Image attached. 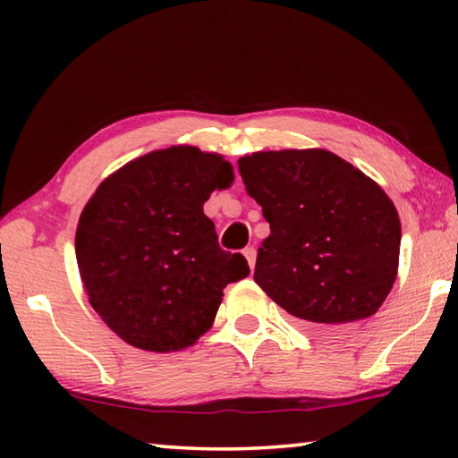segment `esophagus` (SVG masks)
<instances>
[{"mask_svg": "<svg viewBox=\"0 0 458 458\" xmlns=\"http://www.w3.org/2000/svg\"><path fill=\"white\" fill-rule=\"evenodd\" d=\"M242 254H244V259H246V262H248V267L254 268V265H257V250H254V246L244 248Z\"/></svg>", "mask_w": 458, "mask_h": 458, "instance_id": "34e87169", "label": "esophagus"}]
</instances>
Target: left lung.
I'll use <instances>...</instances> for the list:
<instances>
[{
	"mask_svg": "<svg viewBox=\"0 0 458 458\" xmlns=\"http://www.w3.org/2000/svg\"><path fill=\"white\" fill-rule=\"evenodd\" d=\"M246 193L270 224L254 281L317 333H344L374 315L398 275L394 201L327 149L259 151L238 159Z\"/></svg>",
	"mask_w": 458,
	"mask_h": 458,
	"instance_id": "8db88e82",
	"label": "left lung"
}]
</instances>
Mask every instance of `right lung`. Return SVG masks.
I'll list each match as a JSON object with an SVG mask.
<instances>
[{
	"label": "right lung",
	"instance_id": "right-lung-1",
	"mask_svg": "<svg viewBox=\"0 0 458 458\" xmlns=\"http://www.w3.org/2000/svg\"><path fill=\"white\" fill-rule=\"evenodd\" d=\"M234 169L193 145L155 149L106 180L81 212L76 262L89 303L106 327L143 352L191 347L212 327L224 289L248 276L224 252L204 204Z\"/></svg>",
	"mask_w": 458,
	"mask_h": 458
}]
</instances>
